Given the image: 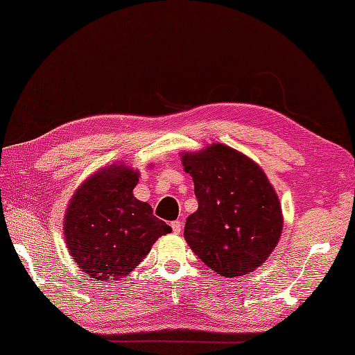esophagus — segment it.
<instances>
[{
    "mask_svg": "<svg viewBox=\"0 0 355 355\" xmlns=\"http://www.w3.org/2000/svg\"><path fill=\"white\" fill-rule=\"evenodd\" d=\"M182 225H183V223L182 221H172L171 223V227H172V232L173 233H180V232H182Z\"/></svg>",
    "mask_w": 355,
    "mask_h": 355,
    "instance_id": "1",
    "label": "esophagus"
}]
</instances>
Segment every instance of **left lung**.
I'll return each mask as SVG.
<instances>
[{
  "instance_id": "8db88e82",
  "label": "left lung",
  "mask_w": 355,
  "mask_h": 355,
  "mask_svg": "<svg viewBox=\"0 0 355 355\" xmlns=\"http://www.w3.org/2000/svg\"><path fill=\"white\" fill-rule=\"evenodd\" d=\"M198 210L187 216L184 239L224 277L252 273L267 261L282 233L281 202L252 158L221 143L183 153Z\"/></svg>"
}]
</instances>
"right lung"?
Segmentation results:
<instances>
[{"instance_id":"right-lung-1","label":"right lung","mask_w":355,"mask_h":355,"mask_svg":"<svg viewBox=\"0 0 355 355\" xmlns=\"http://www.w3.org/2000/svg\"><path fill=\"white\" fill-rule=\"evenodd\" d=\"M139 171L111 164L74 192L64 218L67 248L84 273L120 281L145 259L155 241L172 232L148 202L134 197Z\"/></svg>"}]
</instances>
